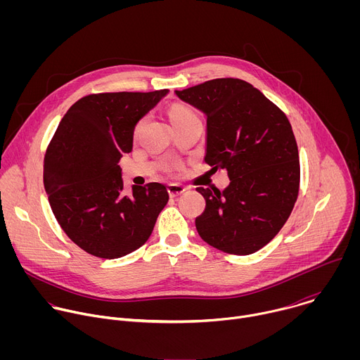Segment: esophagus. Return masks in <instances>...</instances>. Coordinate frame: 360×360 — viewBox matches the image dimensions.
Wrapping results in <instances>:
<instances>
[{
    "mask_svg": "<svg viewBox=\"0 0 360 360\" xmlns=\"http://www.w3.org/2000/svg\"><path fill=\"white\" fill-rule=\"evenodd\" d=\"M185 191H186V188L182 186V185H179V184H169V185H168V192H169V196H171V198H176V196H179L181 193H184Z\"/></svg>",
    "mask_w": 360,
    "mask_h": 360,
    "instance_id": "obj_1",
    "label": "esophagus"
}]
</instances>
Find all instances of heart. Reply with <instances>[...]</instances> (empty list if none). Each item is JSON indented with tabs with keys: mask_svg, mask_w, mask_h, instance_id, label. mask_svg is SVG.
I'll use <instances>...</instances> for the list:
<instances>
[{
	"mask_svg": "<svg viewBox=\"0 0 360 360\" xmlns=\"http://www.w3.org/2000/svg\"><path fill=\"white\" fill-rule=\"evenodd\" d=\"M169 117H171V122L176 124V122H185V121H191V120H199V117L189 110L188 107L184 105H174L169 111ZM139 129V124L136 125L135 131Z\"/></svg>",
	"mask_w": 360,
	"mask_h": 360,
	"instance_id": "1",
	"label": "heart"
}]
</instances>
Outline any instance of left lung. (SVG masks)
<instances>
[{
    "label": "left lung",
    "instance_id": "left-lung-1",
    "mask_svg": "<svg viewBox=\"0 0 360 360\" xmlns=\"http://www.w3.org/2000/svg\"><path fill=\"white\" fill-rule=\"evenodd\" d=\"M207 117L205 162L226 169L231 184L196 188L207 200L195 219L199 236L232 255L269 243L288 221L299 192V153L286 115L259 89L218 78L175 91Z\"/></svg>",
    "mask_w": 360,
    "mask_h": 360
}]
</instances>
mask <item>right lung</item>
I'll list each match as a JSON object with an SVG mask.
<instances>
[{"instance_id": "right-lung-1", "label": "right lung", "mask_w": 360, "mask_h": 360, "mask_svg": "<svg viewBox=\"0 0 360 360\" xmlns=\"http://www.w3.org/2000/svg\"><path fill=\"white\" fill-rule=\"evenodd\" d=\"M107 92L78 99L61 120L44 158V186L60 226L85 252L117 259L141 248L168 203L165 185H132L124 195L118 165L134 129L168 94Z\"/></svg>"}]
</instances>
